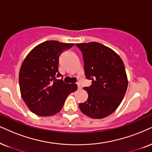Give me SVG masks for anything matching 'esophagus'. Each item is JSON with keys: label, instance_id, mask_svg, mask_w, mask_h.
<instances>
[{"label": "esophagus", "instance_id": "34e87169", "mask_svg": "<svg viewBox=\"0 0 152 152\" xmlns=\"http://www.w3.org/2000/svg\"><path fill=\"white\" fill-rule=\"evenodd\" d=\"M77 85L78 89H82V86L80 85V83H77Z\"/></svg>", "mask_w": 152, "mask_h": 152}]
</instances>
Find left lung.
I'll return each instance as SVG.
<instances>
[{
    "label": "left lung",
    "instance_id": "obj_1",
    "mask_svg": "<svg viewBox=\"0 0 152 152\" xmlns=\"http://www.w3.org/2000/svg\"><path fill=\"white\" fill-rule=\"evenodd\" d=\"M82 53L86 78L91 80L88 99L79 104L84 114L91 118L107 117L117 109L128 88L124 63L111 48L97 42L77 44Z\"/></svg>",
    "mask_w": 152,
    "mask_h": 152
}]
</instances>
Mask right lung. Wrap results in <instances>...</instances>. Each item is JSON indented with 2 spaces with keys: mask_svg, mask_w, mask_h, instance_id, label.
<instances>
[{
  "mask_svg": "<svg viewBox=\"0 0 152 152\" xmlns=\"http://www.w3.org/2000/svg\"><path fill=\"white\" fill-rule=\"evenodd\" d=\"M74 46L58 41H46L37 45L22 62L19 73L22 98L32 113L51 116L60 112L70 93L77 89L76 84H67L56 77L59 57Z\"/></svg>",
  "mask_w": 152,
  "mask_h": 152,
  "instance_id": "add662e5",
  "label": "right lung"
}]
</instances>
